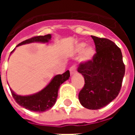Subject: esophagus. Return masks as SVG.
Here are the masks:
<instances>
[{
  "label": "esophagus",
  "instance_id": "1",
  "mask_svg": "<svg viewBox=\"0 0 135 135\" xmlns=\"http://www.w3.org/2000/svg\"><path fill=\"white\" fill-rule=\"evenodd\" d=\"M70 74L74 75L76 73V68L75 66H71L70 69Z\"/></svg>",
  "mask_w": 135,
  "mask_h": 135
}]
</instances>
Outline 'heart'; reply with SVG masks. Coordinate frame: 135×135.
I'll return each instance as SVG.
<instances>
[{"instance_id":"heart-1","label":"heart","mask_w":135,"mask_h":135,"mask_svg":"<svg viewBox=\"0 0 135 135\" xmlns=\"http://www.w3.org/2000/svg\"><path fill=\"white\" fill-rule=\"evenodd\" d=\"M86 43L82 42L77 44L75 48L76 53H81L78 57V61L81 64H86L93 61L96 54V51L93 46H86Z\"/></svg>"}]
</instances>
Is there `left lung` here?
I'll return each mask as SVG.
<instances>
[{"label": "left lung", "instance_id": "left-lung-1", "mask_svg": "<svg viewBox=\"0 0 135 135\" xmlns=\"http://www.w3.org/2000/svg\"><path fill=\"white\" fill-rule=\"evenodd\" d=\"M97 53L93 60L80 64L78 71L84 78L78 99L84 108L99 109L118 95L125 73L121 50L114 42L91 36Z\"/></svg>", "mask_w": 135, "mask_h": 135}]
</instances>
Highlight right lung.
Masks as SVG:
<instances>
[{
    "label": "right lung",
    "instance_id": "1",
    "mask_svg": "<svg viewBox=\"0 0 135 135\" xmlns=\"http://www.w3.org/2000/svg\"><path fill=\"white\" fill-rule=\"evenodd\" d=\"M51 38H52L51 34L33 37V38L26 40L25 41L21 42V43L17 45L16 47L21 45L34 43V42L48 43L51 40ZM15 50V48L11 53V54ZM70 76V74L69 70L65 71L63 74L56 75L51 79L49 83L43 89L32 95H17L10 87L9 89L11 92L13 97L20 106L32 112H43L51 109L55 104L57 96H58V90L59 89V87L64 82L69 79Z\"/></svg>",
    "mask_w": 135,
    "mask_h": 135
}]
</instances>
